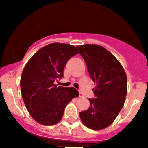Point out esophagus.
Masks as SVG:
<instances>
[{
  "mask_svg": "<svg viewBox=\"0 0 148 148\" xmlns=\"http://www.w3.org/2000/svg\"><path fill=\"white\" fill-rule=\"evenodd\" d=\"M79 98H81V97H83V94H82L81 92L79 93Z\"/></svg>",
  "mask_w": 148,
  "mask_h": 148,
  "instance_id": "1",
  "label": "esophagus"
}]
</instances>
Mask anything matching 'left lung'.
<instances>
[{
	"mask_svg": "<svg viewBox=\"0 0 148 148\" xmlns=\"http://www.w3.org/2000/svg\"><path fill=\"white\" fill-rule=\"evenodd\" d=\"M87 66L90 79L96 83L90 107L79 113L82 123L101 130L113 123L123 107L127 94V77L122 65L107 49L98 45L77 46Z\"/></svg>",
	"mask_w": 148,
	"mask_h": 148,
	"instance_id": "left-lung-1",
	"label": "left lung"
}]
</instances>
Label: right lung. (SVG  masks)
Masks as SVG:
<instances>
[{
	"label": "right lung",
	"instance_id": "1",
	"mask_svg": "<svg viewBox=\"0 0 148 148\" xmlns=\"http://www.w3.org/2000/svg\"><path fill=\"white\" fill-rule=\"evenodd\" d=\"M77 54L74 46L54 42L38 50L23 69L21 78L23 99L30 115L42 125L59 122L68 103L79 95L74 88L54 84L63 77L69 60Z\"/></svg>",
	"mask_w": 148,
	"mask_h": 148
}]
</instances>
